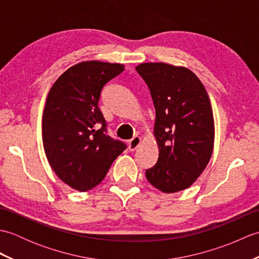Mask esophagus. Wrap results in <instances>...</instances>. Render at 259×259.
I'll use <instances>...</instances> for the list:
<instances>
[{"label": "esophagus", "instance_id": "obj_1", "mask_svg": "<svg viewBox=\"0 0 259 259\" xmlns=\"http://www.w3.org/2000/svg\"><path fill=\"white\" fill-rule=\"evenodd\" d=\"M140 144H141V138H140V137H135V138H133V139L129 141V144H128L129 150L130 151H135L137 148L139 147Z\"/></svg>", "mask_w": 259, "mask_h": 259}]
</instances>
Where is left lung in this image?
I'll use <instances>...</instances> for the list:
<instances>
[{
	"label": "left lung",
	"mask_w": 259,
	"mask_h": 259,
	"mask_svg": "<svg viewBox=\"0 0 259 259\" xmlns=\"http://www.w3.org/2000/svg\"><path fill=\"white\" fill-rule=\"evenodd\" d=\"M136 70L149 88L156 109L153 134L159 157L146 177L166 194L184 190L201 175L212 153L214 124L208 93L184 67L141 63Z\"/></svg>",
	"instance_id": "1"
}]
</instances>
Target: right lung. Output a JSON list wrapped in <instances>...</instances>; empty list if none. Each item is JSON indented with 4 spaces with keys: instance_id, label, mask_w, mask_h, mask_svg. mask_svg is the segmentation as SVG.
I'll return each instance as SVG.
<instances>
[{
    "instance_id": "add662e5",
    "label": "right lung",
    "mask_w": 259,
    "mask_h": 259,
    "mask_svg": "<svg viewBox=\"0 0 259 259\" xmlns=\"http://www.w3.org/2000/svg\"><path fill=\"white\" fill-rule=\"evenodd\" d=\"M123 70L119 63L80 62L60 75L48 95L42 118L46 156L58 177L75 190L100 184L126 148L107 135L98 107L103 87Z\"/></svg>"
}]
</instances>
